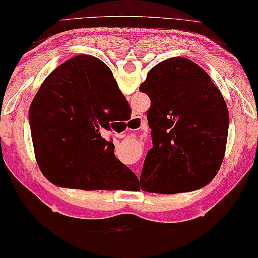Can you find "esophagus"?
Wrapping results in <instances>:
<instances>
[{"label": "esophagus", "instance_id": "esophagus-1", "mask_svg": "<svg viewBox=\"0 0 258 258\" xmlns=\"http://www.w3.org/2000/svg\"><path fill=\"white\" fill-rule=\"evenodd\" d=\"M129 124L134 129H140V128L144 129V126H147L145 125V123L143 122V120H142V117L138 116V114L134 115V116L132 117V120L129 121Z\"/></svg>", "mask_w": 258, "mask_h": 258}]
</instances>
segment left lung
<instances>
[{"label": "left lung", "instance_id": "8db88e82", "mask_svg": "<svg viewBox=\"0 0 258 258\" xmlns=\"http://www.w3.org/2000/svg\"><path fill=\"white\" fill-rule=\"evenodd\" d=\"M140 91L151 101L152 137L142 191L174 194L207 185L222 164L229 124L225 99L211 77L189 59L169 58L149 71Z\"/></svg>", "mask_w": 258, "mask_h": 258}]
</instances>
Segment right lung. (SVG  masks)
Masks as SVG:
<instances>
[{
	"label": "right lung",
	"instance_id": "1",
	"mask_svg": "<svg viewBox=\"0 0 258 258\" xmlns=\"http://www.w3.org/2000/svg\"><path fill=\"white\" fill-rule=\"evenodd\" d=\"M129 104L109 67L77 55L48 76L29 109L33 150L43 174L55 185L85 191L118 189L137 181L101 136Z\"/></svg>",
	"mask_w": 258,
	"mask_h": 258
}]
</instances>
